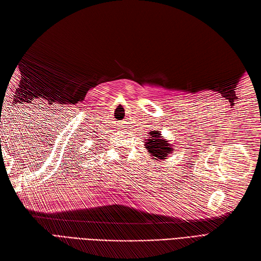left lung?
Listing matches in <instances>:
<instances>
[{
    "mask_svg": "<svg viewBox=\"0 0 261 261\" xmlns=\"http://www.w3.org/2000/svg\"><path fill=\"white\" fill-rule=\"evenodd\" d=\"M151 139H148V142L145 144L146 150L149 151V154L158 159H165L169 155V153L172 152L171 145L164 141V140L160 139L159 132H152L150 133Z\"/></svg>",
    "mask_w": 261,
    "mask_h": 261,
    "instance_id": "8db88e82",
    "label": "left lung"
}]
</instances>
